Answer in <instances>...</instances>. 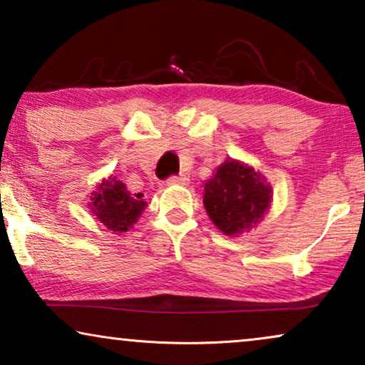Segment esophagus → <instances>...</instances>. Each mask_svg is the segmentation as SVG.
<instances>
[{
	"label": "esophagus",
	"instance_id": "esophagus-1",
	"mask_svg": "<svg viewBox=\"0 0 365 365\" xmlns=\"http://www.w3.org/2000/svg\"><path fill=\"white\" fill-rule=\"evenodd\" d=\"M189 179L184 176V174H174V176H169L168 184H187Z\"/></svg>",
	"mask_w": 365,
	"mask_h": 365
}]
</instances>
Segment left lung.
<instances>
[{"label":"left lung","mask_w":365,"mask_h":365,"mask_svg":"<svg viewBox=\"0 0 365 365\" xmlns=\"http://www.w3.org/2000/svg\"><path fill=\"white\" fill-rule=\"evenodd\" d=\"M272 199L266 178L229 159L204 184V207L226 236L247 232L261 221Z\"/></svg>","instance_id":"8db88e82"}]
</instances>
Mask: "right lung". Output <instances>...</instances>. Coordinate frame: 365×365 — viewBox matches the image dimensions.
I'll list each match as a JSON object with an SVG mask.
<instances>
[{"label": "right lung", "mask_w": 365, "mask_h": 365, "mask_svg": "<svg viewBox=\"0 0 365 365\" xmlns=\"http://www.w3.org/2000/svg\"><path fill=\"white\" fill-rule=\"evenodd\" d=\"M91 211L109 231L126 232L146 207L143 194H131L116 178L99 184L91 196Z\"/></svg>", "instance_id": "obj_1"}]
</instances>
